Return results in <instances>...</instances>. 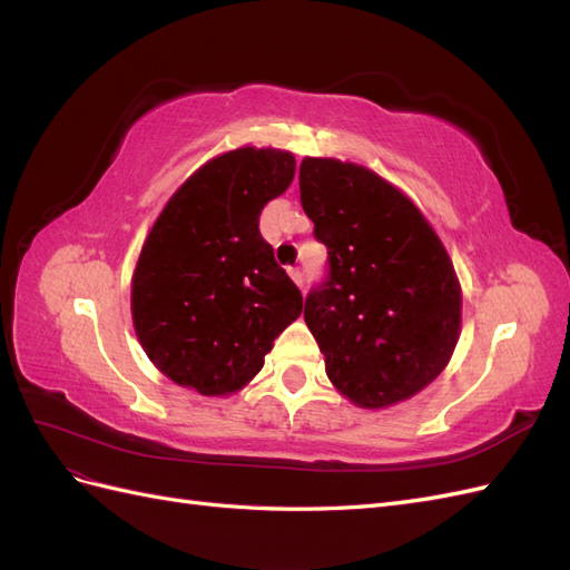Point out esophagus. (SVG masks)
<instances>
[{
  "label": "esophagus",
  "instance_id": "34e87169",
  "mask_svg": "<svg viewBox=\"0 0 570 570\" xmlns=\"http://www.w3.org/2000/svg\"><path fill=\"white\" fill-rule=\"evenodd\" d=\"M289 275H292V281H295L299 287H304V273L299 268H289Z\"/></svg>",
  "mask_w": 570,
  "mask_h": 570
}]
</instances>
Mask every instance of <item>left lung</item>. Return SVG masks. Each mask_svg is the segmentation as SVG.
I'll use <instances>...</instances> for the list:
<instances>
[{
  "label": "left lung",
  "mask_w": 570,
  "mask_h": 570,
  "mask_svg": "<svg viewBox=\"0 0 570 570\" xmlns=\"http://www.w3.org/2000/svg\"><path fill=\"white\" fill-rule=\"evenodd\" d=\"M299 195L327 247L325 281L304 302L327 377L364 409L409 400L459 340L461 287L446 249L413 202L364 166L306 157Z\"/></svg>",
  "instance_id": "8db88e82"
}]
</instances>
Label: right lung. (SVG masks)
Instances as JSON below:
<instances>
[{
    "instance_id": "obj_1",
    "label": "right lung",
    "mask_w": 570,
    "mask_h": 570,
    "mask_svg": "<svg viewBox=\"0 0 570 570\" xmlns=\"http://www.w3.org/2000/svg\"><path fill=\"white\" fill-rule=\"evenodd\" d=\"M295 178V157L239 147L189 176L149 230L132 275V323L170 381L218 396L262 371L302 314V292L258 233L264 206Z\"/></svg>"
}]
</instances>
